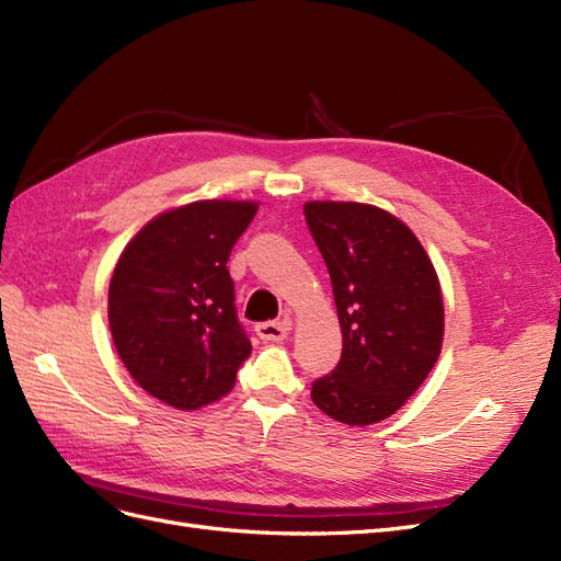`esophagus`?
I'll return each instance as SVG.
<instances>
[{
  "instance_id": "obj_1",
  "label": "esophagus",
  "mask_w": 561,
  "mask_h": 561,
  "mask_svg": "<svg viewBox=\"0 0 561 561\" xmlns=\"http://www.w3.org/2000/svg\"><path fill=\"white\" fill-rule=\"evenodd\" d=\"M290 330H293L290 318L266 320V322H260V325L254 328V332H257V336L264 339V342H283V339L290 334Z\"/></svg>"
}]
</instances>
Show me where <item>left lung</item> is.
I'll use <instances>...</instances> for the list:
<instances>
[{
	"instance_id": "left-lung-1",
	"label": "left lung",
	"mask_w": 561,
	"mask_h": 561,
	"mask_svg": "<svg viewBox=\"0 0 561 561\" xmlns=\"http://www.w3.org/2000/svg\"><path fill=\"white\" fill-rule=\"evenodd\" d=\"M304 215L344 336L342 358L313 381L311 400L334 421L369 426L396 414L439 358V280L412 229L377 206L311 201Z\"/></svg>"
}]
</instances>
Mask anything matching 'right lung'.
<instances>
[{"instance_id": "1", "label": "right lung", "mask_w": 561, "mask_h": 561, "mask_svg": "<svg viewBox=\"0 0 561 561\" xmlns=\"http://www.w3.org/2000/svg\"><path fill=\"white\" fill-rule=\"evenodd\" d=\"M252 201H196L151 219L110 280V330L130 377L175 410L225 398L252 346L236 316L229 254Z\"/></svg>"}]
</instances>
